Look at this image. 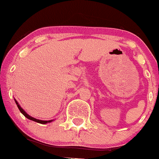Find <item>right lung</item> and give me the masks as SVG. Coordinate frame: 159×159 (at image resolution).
<instances>
[{
	"label": "right lung",
	"instance_id": "right-lung-1",
	"mask_svg": "<svg viewBox=\"0 0 159 159\" xmlns=\"http://www.w3.org/2000/svg\"><path fill=\"white\" fill-rule=\"evenodd\" d=\"M15 102H16V105H17L18 108H19L20 111L21 112V113L23 114L24 116H25V117L27 118V119H30V120H32V121H35V122H36V123H41V124H45V123H50V122H52V120H49V121H43V120H39V119H35V118H32V116H29V115H28V114L26 113V112H25V111H24L23 109H22L21 107H20V105L18 104L17 101H16V100H15Z\"/></svg>",
	"mask_w": 159,
	"mask_h": 159
}]
</instances>
